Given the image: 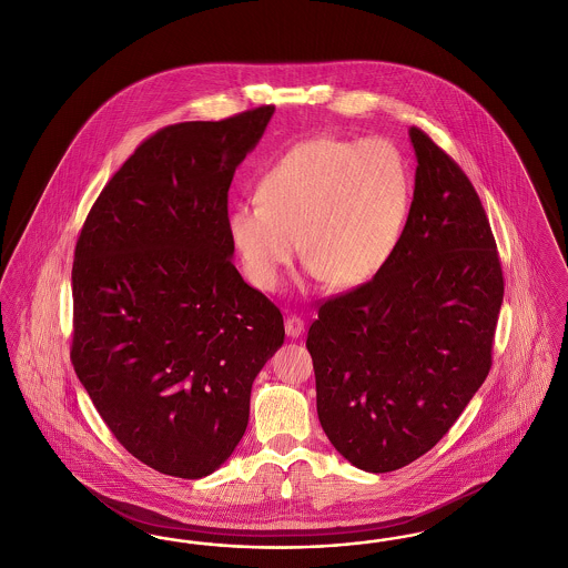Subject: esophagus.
Segmentation results:
<instances>
[{"label":"esophagus","mask_w":568,"mask_h":568,"mask_svg":"<svg viewBox=\"0 0 568 568\" xmlns=\"http://www.w3.org/2000/svg\"><path fill=\"white\" fill-rule=\"evenodd\" d=\"M285 334H287L290 338L302 336V334H304V321L300 317H295V315L285 318Z\"/></svg>","instance_id":"obj_1"}]
</instances>
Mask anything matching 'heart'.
Listing matches in <instances>:
<instances>
[{"label":"heart","instance_id":"obj_1","mask_svg":"<svg viewBox=\"0 0 568 568\" xmlns=\"http://www.w3.org/2000/svg\"><path fill=\"white\" fill-rule=\"evenodd\" d=\"M255 199L226 217L232 250L255 287L276 290L300 245L313 278L351 290L383 273L399 247L412 182L386 139L315 136L274 162Z\"/></svg>","mask_w":568,"mask_h":568}]
</instances>
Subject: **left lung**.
Wrapping results in <instances>:
<instances>
[{
    "label": "left lung",
    "mask_w": 568,
    "mask_h": 568,
    "mask_svg": "<svg viewBox=\"0 0 568 568\" xmlns=\"http://www.w3.org/2000/svg\"><path fill=\"white\" fill-rule=\"evenodd\" d=\"M414 199L385 271L329 297L306 348L334 448L369 474L429 453L493 365L503 304L497 243L476 187L432 136L409 129Z\"/></svg>",
    "instance_id": "obj_1"
}]
</instances>
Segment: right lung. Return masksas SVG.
Masks as SVG:
<instances>
[{
    "label": "right lung",
    "mask_w": 568,
    "mask_h": 568,
    "mask_svg": "<svg viewBox=\"0 0 568 568\" xmlns=\"http://www.w3.org/2000/svg\"><path fill=\"white\" fill-rule=\"evenodd\" d=\"M274 105L145 139L92 204L71 364L115 439L164 476L213 474L245 435L283 315L232 264L227 190Z\"/></svg>",
    "instance_id": "add662e5"
}]
</instances>
